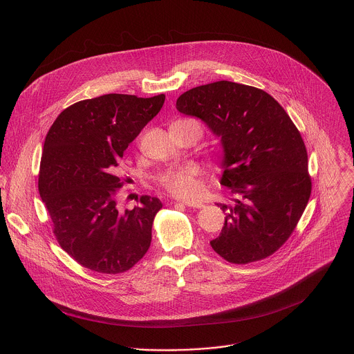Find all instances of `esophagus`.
Wrapping results in <instances>:
<instances>
[{
  "label": "esophagus",
  "instance_id": "1",
  "mask_svg": "<svg viewBox=\"0 0 354 354\" xmlns=\"http://www.w3.org/2000/svg\"><path fill=\"white\" fill-rule=\"evenodd\" d=\"M183 205H187V207H191V208H203L204 204L199 201H183L180 202Z\"/></svg>",
  "mask_w": 354,
  "mask_h": 354
}]
</instances>
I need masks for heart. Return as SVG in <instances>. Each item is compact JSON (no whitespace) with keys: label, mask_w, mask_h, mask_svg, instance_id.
Here are the masks:
<instances>
[{"label":"heart","mask_w":354,"mask_h":354,"mask_svg":"<svg viewBox=\"0 0 354 354\" xmlns=\"http://www.w3.org/2000/svg\"><path fill=\"white\" fill-rule=\"evenodd\" d=\"M199 170L196 166L169 169L158 176V184L173 196H192L201 189Z\"/></svg>","instance_id":"obj_1"}]
</instances>
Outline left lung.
<instances>
[{
  "instance_id": "1",
  "label": "left lung",
  "mask_w": 354,
  "mask_h": 354,
  "mask_svg": "<svg viewBox=\"0 0 354 354\" xmlns=\"http://www.w3.org/2000/svg\"><path fill=\"white\" fill-rule=\"evenodd\" d=\"M185 115L201 118L221 138L225 167L221 184L234 196L221 234L209 241L234 264L266 259L296 229L312 183L297 127L266 91L227 80L195 87L177 100Z\"/></svg>"
}]
</instances>
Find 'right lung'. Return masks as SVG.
I'll return each instance as SVG.
<instances>
[{"instance_id": "right-lung-1", "label": "right lung", "mask_w": 354, "mask_h": 354, "mask_svg": "<svg viewBox=\"0 0 354 354\" xmlns=\"http://www.w3.org/2000/svg\"><path fill=\"white\" fill-rule=\"evenodd\" d=\"M165 95L106 94L76 102L53 122L44 145L38 189L61 248L102 274L132 268L149 251L158 198H136L121 211L118 160L159 113Z\"/></svg>"}]
</instances>
